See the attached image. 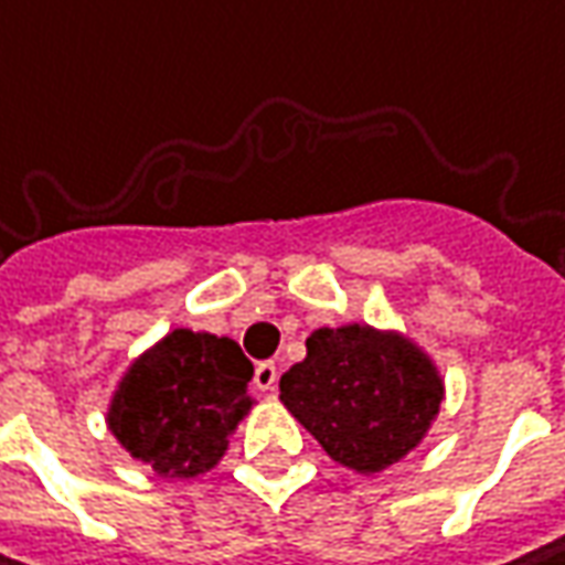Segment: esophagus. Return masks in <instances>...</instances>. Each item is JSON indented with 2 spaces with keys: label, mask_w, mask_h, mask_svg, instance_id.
<instances>
[{
  "label": "esophagus",
  "mask_w": 565,
  "mask_h": 565,
  "mask_svg": "<svg viewBox=\"0 0 565 565\" xmlns=\"http://www.w3.org/2000/svg\"><path fill=\"white\" fill-rule=\"evenodd\" d=\"M276 381H279V367H276L273 361H259L256 371H253V384L259 390H266V393H273V390H276Z\"/></svg>",
  "instance_id": "obj_1"
}]
</instances>
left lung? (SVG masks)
Masks as SVG:
<instances>
[{"label": "left lung", "instance_id": "8db88e82", "mask_svg": "<svg viewBox=\"0 0 565 565\" xmlns=\"http://www.w3.org/2000/svg\"><path fill=\"white\" fill-rule=\"evenodd\" d=\"M443 396V374L416 341L358 321L312 331L306 358L279 377L282 406L358 475H377L409 456L439 416Z\"/></svg>", "mask_w": 565, "mask_h": 565}]
</instances>
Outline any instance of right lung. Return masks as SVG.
<instances>
[{"label": "right lung", "mask_w": 565, "mask_h": 565, "mask_svg": "<svg viewBox=\"0 0 565 565\" xmlns=\"http://www.w3.org/2000/svg\"><path fill=\"white\" fill-rule=\"evenodd\" d=\"M253 364L241 344L175 328L142 351L113 390L106 426L136 461L162 478H194L224 459L253 409Z\"/></svg>", "instance_id": "right-lung-1"}]
</instances>
